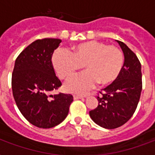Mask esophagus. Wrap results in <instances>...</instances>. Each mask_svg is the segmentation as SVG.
I'll return each instance as SVG.
<instances>
[{
    "label": "esophagus",
    "mask_w": 155,
    "mask_h": 155,
    "mask_svg": "<svg viewBox=\"0 0 155 155\" xmlns=\"http://www.w3.org/2000/svg\"><path fill=\"white\" fill-rule=\"evenodd\" d=\"M73 98H74L75 100L83 99V98H84V97H83V96H74V97H73Z\"/></svg>",
    "instance_id": "1"
}]
</instances>
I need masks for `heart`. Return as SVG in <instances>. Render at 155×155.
I'll return each instance as SVG.
<instances>
[{
	"instance_id": "obj_1",
	"label": "heart",
	"mask_w": 155,
	"mask_h": 155,
	"mask_svg": "<svg viewBox=\"0 0 155 155\" xmlns=\"http://www.w3.org/2000/svg\"><path fill=\"white\" fill-rule=\"evenodd\" d=\"M52 64L62 80H67L82 68L86 71L71 78L65 84L69 92L84 94L97 83L105 86L120 75L124 54L120 48L100 41H87L73 46L71 53L58 50L52 56Z\"/></svg>"
}]
</instances>
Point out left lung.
Returning a JSON list of instances; mask_svg holds the SVG:
<instances>
[{"label": "left lung", "instance_id": "obj_1", "mask_svg": "<svg viewBox=\"0 0 155 155\" xmlns=\"http://www.w3.org/2000/svg\"><path fill=\"white\" fill-rule=\"evenodd\" d=\"M124 54V65L117 79L97 97L98 106L89 112L90 117L104 129H116L130 120L137 108L142 92L141 63L134 52L116 40Z\"/></svg>", "mask_w": 155, "mask_h": 155}]
</instances>
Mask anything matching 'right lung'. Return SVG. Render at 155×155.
<instances>
[{"label":"right lung","instance_id":"right-lung-1","mask_svg":"<svg viewBox=\"0 0 155 155\" xmlns=\"http://www.w3.org/2000/svg\"><path fill=\"white\" fill-rule=\"evenodd\" d=\"M61 42L58 38L36 40L18 55L14 64L12 90L15 102L25 119L38 128L60 124L73 101L70 94H51L62 85L51 62Z\"/></svg>","mask_w":155,"mask_h":155}]
</instances>
